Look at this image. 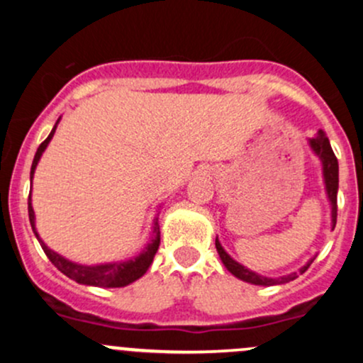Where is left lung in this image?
I'll use <instances>...</instances> for the list:
<instances>
[{"label":"left lung","instance_id":"left-lung-1","mask_svg":"<svg viewBox=\"0 0 363 363\" xmlns=\"http://www.w3.org/2000/svg\"><path fill=\"white\" fill-rule=\"evenodd\" d=\"M309 145H311V149L316 152L318 158L321 160V164H323L325 189H327V196H328V200H330V205H332V228H334L335 221H337V189H339V163H337V158H335L334 151H332L330 142H328L327 135H325L323 131H318V137L311 138ZM216 250H218V252H219V258H221L223 265H225L226 269H228L230 272L233 274V276L239 277V279H242V281H246V283L256 284V286H274V284L290 283V281H294V279H296V277H298V274L306 272V270L309 269V265L313 263V259H314V258L309 259V262H307V265H303L302 269L298 270V272H291V274H288V276L272 279V277L259 276V274L252 272V270L246 269V267L240 265V263H237L235 259H233L232 256L228 255V252L223 250V246L219 244L218 239H216Z\"/></svg>","mask_w":363,"mask_h":363}]
</instances>
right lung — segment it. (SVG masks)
Masks as SVG:
<instances>
[{
    "label": "right lung",
    "mask_w": 363,
    "mask_h": 363,
    "mask_svg": "<svg viewBox=\"0 0 363 363\" xmlns=\"http://www.w3.org/2000/svg\"><path fill=\"white\" fill-rule=\"evenodd\" d=\"M57 123L60 119L56 121L54 124L52 131H50L49 137L40 144V147L36 149V155L35 160H33L31 164V181H33V174H35V168L38 164L40 158H42L43 151L47 149L49 145L50 138L54 137V131H56ZM28 212H29V223H31V228L35 232L36 239H38L40 246H42L43 252L47 255V258L52 262V265L56 267L57 270L68 276L69 279L77 281L80 284H87V286H100V288H123L126 284L133 283V281L140 279L147 269L151 267L152 259H155L156 251L160 247V223L158 218H155L152 221V233H151V242L145 246V250L140 252L138 256L135 258L126 259V262H113V263H101V265H80V263H73L69 259L65 258V256L57 255L56 251L49 250L47 244L40 239L38 232H36V226H35V211H33V205H31V193H29V199H28Z\"/></svg>",
    "instance_id": "1"
}]
</instances>
